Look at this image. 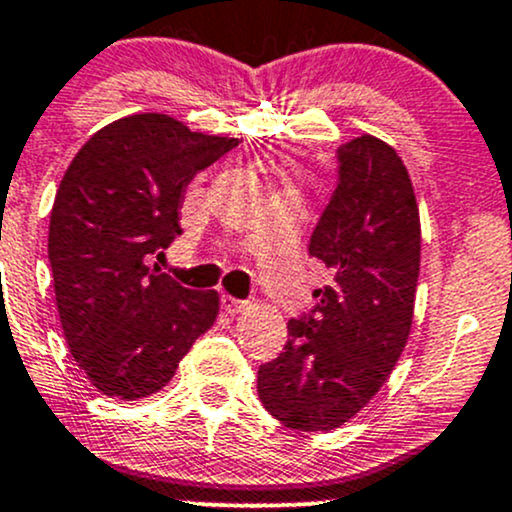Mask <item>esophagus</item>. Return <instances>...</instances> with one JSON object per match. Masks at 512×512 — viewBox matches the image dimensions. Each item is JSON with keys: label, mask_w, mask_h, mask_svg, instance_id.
<instances>
[{"label": "esophagus", "mask_w": 512, "mask_h": 512, "mask_svg": "<svg viewBox=\"0 0 512 512\" xmlns=\"http://www.w3.org/2000/svg\"><path fill=\"white\" fill-rule=\"evenodd\" d=\"M221 308L226 313H230V316H238V313L247 311V301H240V299H235V296L223 294L221 296Z\"/></svg>", "instance_id": "1"}]
</instances>
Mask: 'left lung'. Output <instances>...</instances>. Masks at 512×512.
<instances>
[{
	"instance_id": "8db88e82",
	"label": "left lung",
	"mask_w": 512,
	"mask_h": 512,
	"mask_svg": "<svg viewBox=\"0 0 512 512\" xmlns=\"http://www.w3.org/2000/svg\"><path fill=\"white\" fill-rule=\"evenodd\" d=\"M335 177L308 240L333 282L289 320L282 355L257 369L267 411L303 432L340 428L376 396L408 342L420 272L418 204L396 150L350 140Z\"/></svg>"
}]
</instances>
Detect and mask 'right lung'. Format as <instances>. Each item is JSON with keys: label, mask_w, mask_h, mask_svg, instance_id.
Listing matches in <instances>:
<instances>
[{"label": "right lung", "mask_w": 512, "mask_h": 512, "mask_svg": "<svg viewBox=\"0 0 512 512\" xmlns=\"http://www.w3.org/2000/svg\"><path fill=\"white\" fill-rule=\"evenodd\" d=\"M235 145L165 114H136L94 133L67 167L48 260L67 347L104 396L160 391L216 320V291L187 289L148 257L182 235L179 209L196 172Z\"/></svg>", "instance_id": "obj_1"}]
</instances>
